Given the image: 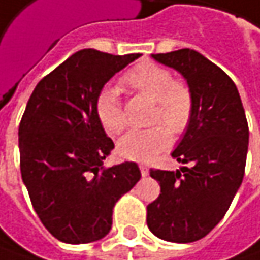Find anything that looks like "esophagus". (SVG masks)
Returning a JSON list of instances; mask_svg holds the SVG:
<instances>
[{
  "instance_id": "34e87169",
  "label": "esophagus",
  "mask_w": 260,
  "mask_h": 260,
  "mask_svg": "<svg viewBox=\"0 0 260 260\" xmlns=\"http://www.w3.org/2000/svg\"><path fill=\"white\" fill-rule=\"evenodd\" d=\"M138 167H140L141 176H143V177H146V176H147V171H149V170H147V165H146V164H143V162H140V164H138Z\"/></svg>"
}]
</instances>
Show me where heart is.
<instances>
[{
  "instance_id": "b5f03b06",
  "label": "heart",
  "mask_w": 260,
  "mask_h": 260,
  "mask_svg": "<svg viewBox=\"0 0 260 260\" xmlns=\"http://www.w3.org/2000/svg\"><path fill=\"white\" fill-rule=\"evenodd\" d=\"M120 86L153 100L150 122L156 123L147 129L131 131L120 138L117 143L120 156L134 160L150 159L170 146L169 127L178 135L187 131L195 110L193 93L186 83L174 80L170 70L153 62H141L120 77ZM95 113L101 126L110 135H119L126 128V113L119 90L114 87L107 86L98 93Z\"/></svg>"
}]
</instances>
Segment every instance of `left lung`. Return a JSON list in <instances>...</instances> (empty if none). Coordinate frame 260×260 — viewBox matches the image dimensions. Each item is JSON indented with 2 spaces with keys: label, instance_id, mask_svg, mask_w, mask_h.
Masks as SVG:
<instances>
[{
  "label": "left lung",
  "instance_id": "left-lung-1",
  "mask_svg": "<svg viewBox=\"0 0 260 260\" xmlns=\"http://www.w3.org/2000/svg\"><path fill=\"white\" fill-rule=\"evenodd\" d=\"M180 71L193 93L192 122L173 157L177 171L150 168L160 193L147 205V226L160 240L193 243L226 214L246 171L248 125L238 89L216 63L195 50L152 55Z\"/></svg>",
  "mask_w": 260,
  "mask_h": 260
}]
</instances>
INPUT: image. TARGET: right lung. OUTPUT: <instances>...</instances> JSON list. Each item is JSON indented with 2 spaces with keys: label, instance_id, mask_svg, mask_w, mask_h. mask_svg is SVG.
<instances>
[{
  "label": "right lung",
  "instance_id": "1",
  "mask_svg": "<svg viewBox=\"0 0 260 260\" xmlns=\"http://www.w3.org/2000/svg\"><path fill=\"white\" fill-rule=\"evenodd\" d=\"M138 56L80 50L44 76L26 104L20 173L37 216L62 243L104 238L114 204L141 177L135 162L103 167L114 143L95 113L103 86Z\"/></svg>",
  "mask_w": 260,
  "mask_h": 260
}]
</instances>
